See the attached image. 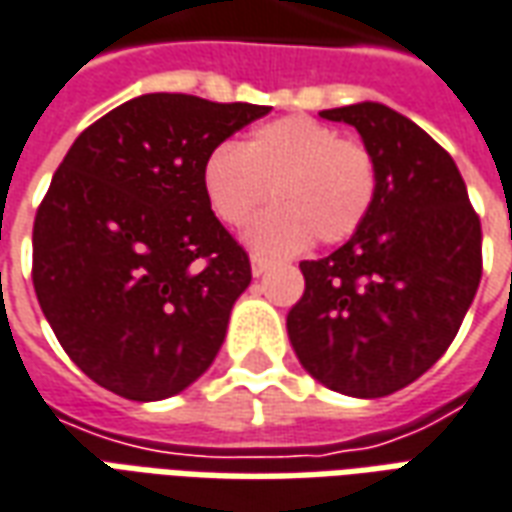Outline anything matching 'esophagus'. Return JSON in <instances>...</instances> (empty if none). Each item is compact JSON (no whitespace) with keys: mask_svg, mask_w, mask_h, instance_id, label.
<instances>
[{"mask_svg":"<svg viewBox=\"0 0 512 512\" xmlns=\"http://www.w3.org/2000/svg\"><path fill=\"white\" fill-rule=\"evenodd\" d=\"M266 271H268V260L252 255V274H255V277H263Z\"/></svg>","mask_w":512,"mask_h":512,"instance_id":"esophagus-1","label":"esophagus"}]
</instances>
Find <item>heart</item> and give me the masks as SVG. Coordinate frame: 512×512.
<instances>
[{
    "label": "heart",
    "mask_w": 512,
    "mask_h": 512,
    "mask_svg": "<svg viewBox=\"0 0 512 512\" xmlns=\"http://www.w3.org/2000/svg\"><path fill=\"white\" fill-rule=\"evenodd\" d=\"M202 191L224 224H244L271 191L277 205L246 227L260 255L282 257L318 244H341L368 219L377 199V160L307 116L260 124L244 146H216L202 163Z\"/></svg>",
    "instance_id": "heart-1"
}]
</instances>
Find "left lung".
<instances>
[{
    "mask_svg": "<svg viewBox=\"0 0 512 512\" xmlns=\"http://www.w3.org/2000/svg\"><path fill=\"white\" fill-rule=\"evenodd\" d=\"M377 160V199L330 257L299 263L288 338L330 391L377 399L418 380L455 341L482 277V230L449 152L380 102L321 110Z\"/></svg>",
    "mask_w": 512,
    "mask_h": 512,
    "instance_id": "left-lung-1",
    "label": "left lung"
}]
</instances>
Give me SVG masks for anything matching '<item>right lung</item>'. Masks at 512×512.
Instances as JSON below:
<instances>
[{
  "label": "right lung",
  "mask_w": 512,
  "mask_h": 512,
  "mask_svg": "<svg viewBox=\"0 0 512 512\" xmlns=\"http://www.w3.org/2000/svg\"><path fill=\"white\" fill-rule=\"evenodd\" d=\"M266 105L144 94L71 144L32 227V285L57 341L107 391L157 402L219 355L252 266L213 216L202 163Z\"/></svg>",
  "instance_id": "add662e5"
}]
</instances>
